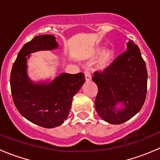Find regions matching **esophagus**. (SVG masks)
<instances>
[{"instance_id":"esophagus-1","label":"esophagus","mask_w":160,"mask_h":160,"mask_svg":"<svg viewBox=\"0 0 160 160\" xmlns=\"http://www.w3.org/2000/svg\"><path fill=\"white\" fill-rule=\"evenodd\" d=\"M84 76L87 81H88V80H90L91 79V76H90V72H89V70H86L84 71Z\"/></svg>"}]
</instances>
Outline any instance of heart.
Returning <instances> with one entry per match:
<instances>
[{"mask_svg":"<svg viewBox=\"0 0 160 160\" xmlns=\"http://www.w3.org/2000/svg\"><path fill=\"white\" fill-rule=\"evenodd\" d=\"M101 54L99 59V67L101 69H105L111 63L114 58V52L111 49H107L103 51L102 49L96 50L92 56V59H95Z\"/></svg>","mask_w":160,"mask_h":160,"instance_id":"b5f03b06","label":"heart"}]
</instances>
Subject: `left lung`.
Instances as JSON below:
<instances>
[{
  "label": "left lung",
  "mask_w": 160,
  "mask_h": 160,
  "mask_svg": "<svg viewBox=\"0 0 160 160\" xmlns=\"http://www.w3.org/2000/svg\"><path fill=\"white\" fill-rule=\"evenodd\" d=\"M147 70L138 46L132 41L103 71H95L92 80L98 88L95 107L100 117L113 125L129 120L144 104L147 93ZM122 102L125 108L116 110Z\"/></svg>",
  "instance_id": "obj_1"
}]
</instances>
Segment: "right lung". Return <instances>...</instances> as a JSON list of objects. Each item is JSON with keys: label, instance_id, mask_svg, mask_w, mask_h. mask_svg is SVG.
Returning <instances> with one entry per match:
<instances>
[{"label": "right lung", "instance_id": "add662e5", "mask_svg": "<svg viewBox=\"0 0 160 160\" xmlns=\"http://www.w3.org/2000/svg\"><path fill=\"white\" fill-rule=\"evenodd\" d=\"M52 35L35 37L25 43L18 54L11 72V95L22 116L43 128L62 125L70 112L72 98L85 82L84 74L61 73L51 83L34 84L26 75V56L39 50L56 49L58 43Z\"/></svg>", "mask_w": 160, "mask_h": 160}]
</instances>
